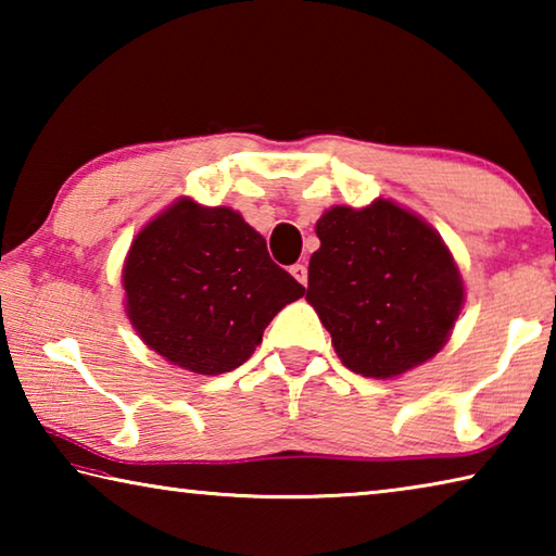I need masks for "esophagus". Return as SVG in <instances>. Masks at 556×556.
I'll return each mask as SVG.
<instances>
[{"instance_id": "esophagus-1", "label": "esophagus", "mask_w": 556, "mask_h": 556, "mask_svg": "<svg viewBox=\"0 0 556 556\" xmlns=\"http://www.w3.org/2000/svg\"><path fill=\"white\" fill-rule=\"evenodd\" d=\"M291 275H294V279L299 281V285H304L306 287V281H308V269H306V265H291Z\"/></svg>"}]
</instances>
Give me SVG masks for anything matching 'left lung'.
Segmentation results:
<instances>
[{
  "mask_svg": "<svg viewBox=\"0 0 556 556\" xmlns=\"http://www.w3.org/2000/svg\"><path fill=\"white\" fill-rule=\"evenodd\" d=\"M306 301L338 357L363 378H397L446 345L466 289L441 235L390 199L333 205L316 220Z\"/></svg>",
  "mask_w": 556,
  "mask_h": 556,
  "instance_id": "obj_1",
  "label": "left lung"
}]
</instances>
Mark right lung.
<instances>
[{
    "mask_svg": "<svg viewBox=\"0 0 556 556\" xmlns=\"http://www.w3.org/2000/svg\"><path fill=\"white\" fill-rule=\"evenodd\" d=\"M122 289L137 336L195 375L242 365L271 318L306 291L271 262L265 238L238 211L188 195L131 240Z\"/></svg>",
    "mask_w": 556,
    "mask_h": 556,
    "instance_id": "1",
    "label": "right lung"
}]
</instances>
